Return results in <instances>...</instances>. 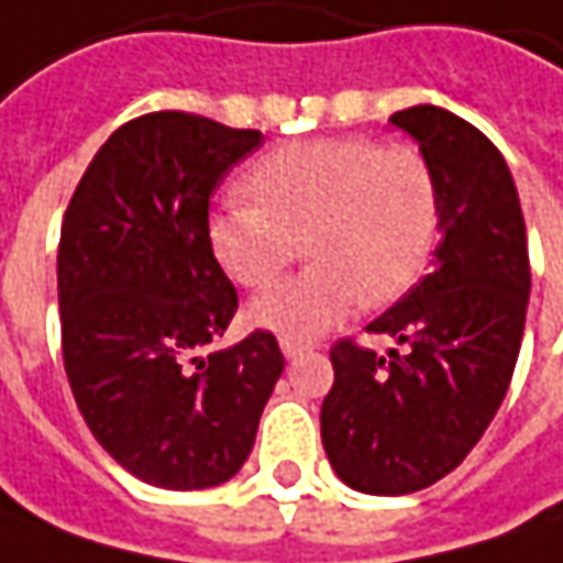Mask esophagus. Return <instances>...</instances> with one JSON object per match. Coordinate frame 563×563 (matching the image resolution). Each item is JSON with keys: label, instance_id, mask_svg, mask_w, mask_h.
Here are the masks:
<instances>
[{"label": "esophagus", "instance_id": "obj_1", "mask_svg": "<svg viewBox=\"0 0 563 563\" xmlns=\"http://www.w3.org/2000/svg\"><path fill=\"white\" fill-rule=\"evenodd\" d=\"M308 349H311V345H308V342L286 340V336H283V340H280V352H283V355H286V358H289V361L301 358V355H305V352H308Z\"/></svg>", "mask_w": 563, "mask_h": 563}]
</instances>
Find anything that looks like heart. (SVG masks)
Wrapping results in <instances>:
<instances>
[{
  "instance_id": "1",
  "label": "heart",
  "mask_w": 563,
  "mask_h": 563,
  "mask_svg": "<svg viewBox=\"0 0 563 563\" xmlns=\"http://www.w3.org/2000/svg\"><path fill=\"white\" fill-rule=\"evenodd\" d=\"M245 189L252 199H227L214 211L208 240L233 280L262 286L308 236L314 264L267 286L249 308L252 323L286 340H314L367 299H398L437 243V180L411 146L308 140L264 155Z\"/></svg>"
}]
</instances>
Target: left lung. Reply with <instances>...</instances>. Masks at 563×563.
<instances>
[{"label": "left lung", "mask_w": 563, "mask_h": 563, "mask_svg": "<svg viewBox=\"0 0 563 563\" xmlns=\"http://www.w3.org/2000/svg\"><path fill=\"white\" fill-rule=\"evenodd\" d=\"M389 124L433 170L439 245L433 271L367 323L396 349L342 340L330 352L323 452L367 495L427 489L467 457L511 386L530 301L527 223L501 152L439 106L396 111Z\"/></svg>", "instance_id": "left-lung-1"}]
</instances>
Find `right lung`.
Instances as JSON below:
<instances>
[{"label":"right lung","instance_id":"add662e5","mask_svg":"<svg viewBox=\"0 0 563 563\" xmlns=\"http://www.w3.org/2000/svg\"><path fill=\"white\" fill-rule=\"evenodd\" d=\"M186 111L118 126L70 196L58 243L62 355L96 442L158 489L240 474L283 374L274 333L211 352L236 289L208 240V199L262 146Z\"/></svg>","mask_w":563,"mask_h":563}]
</instances>
